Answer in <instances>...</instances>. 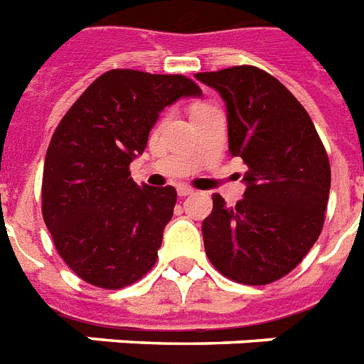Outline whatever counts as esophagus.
I'll list each match as a JSON object with an SVG mask.
<instances>
[{
	"label": "esophagus",
	"instance_id": "obj_1",
	"mask_svg": "<svg viewBox=\"0 0 364 364\" xmlns=\"http://www.w3.org/2000/svg\"><path fill=\"white\" fill-rule=\"evenodd\" d=\"M193 190H191L190 186H178V196L180 197H186V196H191Z\"/></svg>",
	"mask_w": 364,
	"mask_h": 364
}]
</instances>
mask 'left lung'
Instances as JSON below:
<instances>
[{"label": "left lung", "mask_w": 364, "mask_h": 364, "mask_svg": "<svg viewBox=\"0 0 364 364\" xmlns=\"http://www.w3.org/2000/svg\"><path fill=\"white\" fill-rule=\"evenodd\" d=\"M228 107L229 152L248 165L235 206L212 196L206 255L229 280L264 286L289 274L323 229L331 165L297 97L254 65L197 73Z\"/></svg>", "instance_id": "left-lung-1"}]
</instances>
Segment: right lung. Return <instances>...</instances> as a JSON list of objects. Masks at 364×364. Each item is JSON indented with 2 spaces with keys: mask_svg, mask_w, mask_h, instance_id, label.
<instances>
[{
  "mask_svg": "<svg viewBox=\"0 0 364 364\" xmlns=\"http://www.w3.org/2000/svg\"><path fill=\"white\" fill-rule=\"evenodd\" d=\"M199 95L184 75L112 69L58 124L43 171V220L78 278L120 289L156 264L176 190L136 186L129 164L144 152L165 107Z\"/></svg>",
  "mask_w": 364,
  "mask_h": 364,
  "instance_id": "obj_1",
  "label": "right lung"
}]
</instances>
